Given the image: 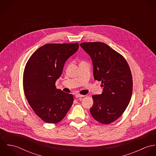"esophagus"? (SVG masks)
I'll return each mask as SVG.
<instances>
[{"label": "esophagus", "mask_w": 156, "mask_h": 156, "mask_svg": "<svg viewBox=\"0 0 156 156\" xmlns=\"http://www.w3.org/2000/svg\"><path fill=\"white\" fill-rule=\"evenodd\" d=\"M85 95H80V94H76L75 95V97L76 98H80V97H83Z\"/></svg>", "instance_id": "1"}]
</instances>
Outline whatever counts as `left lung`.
<instances>
[{"mask_svg": "<svg viewBox=\"0 0 156 156\" xmlns=\"http://www.w3.org/2000/svg\"><path fill=\"white\" fill-rule=\"evenodd\" d=\"M80 45L91 58L94 78L104 87L100 95H92V117L103 124L119 118L128 106L132 94L133 79L126 59L101 42L83 43Z\"/></svg>", "mask_w": 156, "mask_h": 156, "instance_id": "obj_1", "label": "left lung"}]
</instances>
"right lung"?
I'll use <instances>...</instances> for the list:
<instances>
[{"mask_svg":"<svg viewBox=\"0 0 156 156\" xmlns=\"http://www.w3.org/2000/svg\"><path fill=\"white\" fill-rule=\"evenodd\" d=\"M79 44H47L30 57L23 73L25 97L35 114L49 124L60 122L73 103V95L56 89L55 82L62 74L67 59Z\"/></svg>","mask_w":156,"mask_h":156,"instance_id":"1","label":"right lung"}]
</instances>
